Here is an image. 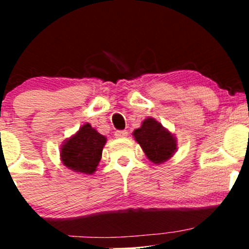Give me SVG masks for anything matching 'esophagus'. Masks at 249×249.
Returning <instances> with one entry per match:
<instances>
[{"mask_svg":"<svg viewBox=\"0 0 249 249\" xmlns=\"http://www.w3.org/2000/svg\"><path fill=\"white\" fill-rule=\"evenodd\" d=\"M114 136L117 138L125 137V136H128V131L127 130H117V131L114 132Z\"/></svg>","mask_w":249,"mask_h":249,"instance_id":"34e87169","label":"esophagus"}]
</instances>
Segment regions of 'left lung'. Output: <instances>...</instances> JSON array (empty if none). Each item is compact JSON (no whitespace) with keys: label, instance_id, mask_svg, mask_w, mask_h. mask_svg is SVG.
Listing matches in <instances>:
<instances>
[{"label":"left lung","instance_id":"obj_1","mask_svg":"<svg viewBox=\"0 0 249 249\" xmlns=\"http://www.w3.org/2000/svg\"><path fill=\"white\" fill-rule=\"evenodd\" d=\"M132 135L147 159L155 164L168 161L177 151L175 136L153 118L145 119L142 127L136 129Z\"/></svg>","mask_w":249,"mask_h":249}]
</instances>
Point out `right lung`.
Segmentation results:
<instances>
[{
	"label": "right lung",
	"instance_id": "right-lung-1",
	"mask_svg": "<svg viewBox=\"0 0 249 249\" xmlns=\"http://www.w3.org/2000/svg\"><path fill=\"white\" fill-rule=\"evenodd\" d=\"M105 142V136L98 134L89 124H84L61 146V161L74 172L91 175L101 161Z\"/></svg>",
	"mask_w": 249,
	"mask_h": 249
}]
</instances>
